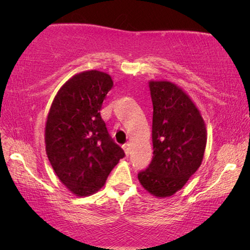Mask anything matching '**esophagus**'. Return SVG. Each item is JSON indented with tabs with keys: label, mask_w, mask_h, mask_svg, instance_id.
Instances as JSON below:
<instances>
[{
	"label": "esophagus",
	"mask_w": 250,
	"mask_h": 250,
	"mask_svg": "<svg viewBox=\"0 0 250 250\" xmlns=\"http://www.w3.org/2000/svg\"><path fill=\"white\" fill-rule=\"evenodd\" d=\"M123 149H124V151H125V153H126V156H128L129 150H131V148H129V143H125V145L123 146Z\"/></svg>",
	"instance_id": "esophagus-1"
}]
</instances>
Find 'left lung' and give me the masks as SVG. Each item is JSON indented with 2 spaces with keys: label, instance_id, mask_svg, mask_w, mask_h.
I'll return each instance as SVG.
<instances>
[{
  "label": "left lung",
  "instance_id": "obj_1",
  "mask_svg": "<svg viewBox=\"0 0 250 250\" xmlns=\"http://www.w3.org/2000/svg\"><path fill=\"white\" fill-rule=\"evenodd\" d=\"M152 99L151 163L138 179L156 197L182 189L199 168L206 148V127L191 99L170 82H150Z\"/></svg>",
  "mask_w": 250,
  "mask_h": 250
}]
</instances>
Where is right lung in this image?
I'll return each mask as SVG.
<instances>
[{
	"mask_svg": "<svg viewBox=\"0 0 250 250\" xmlns=\"http://www.w3.org/2000/svg\"><path fill=\"white\" fill-rule=\"evenodd\" d=\"M112 85L111 77L102 71L77 74L60 88L50 108L47 158L59 180L76 196L97 192L125 157L100 115Z\"/></svg>",
	"mask_w": 250,
	"mask_h": 250,
	"instance_id": "1",
	"label": "right lung"
}]
</instances>
